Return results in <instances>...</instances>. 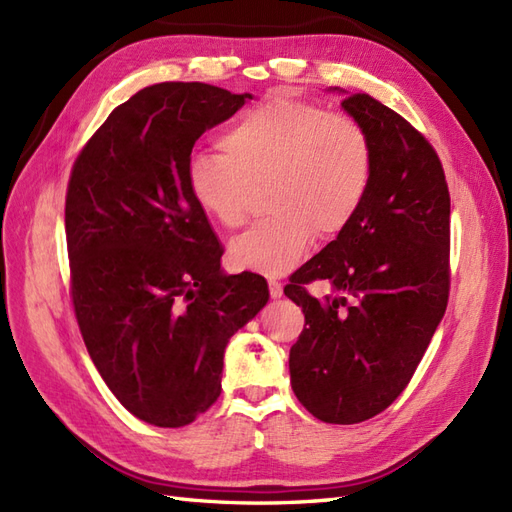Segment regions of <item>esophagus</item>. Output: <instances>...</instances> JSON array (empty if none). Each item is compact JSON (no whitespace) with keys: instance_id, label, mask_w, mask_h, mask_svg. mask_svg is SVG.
<instances>
[{"instance_id":"1","label":"esophagus","mask_w":512,"mask_h":512,"mask_svg":"<svg viewBox=\"0 0 512 512\" xmlns=\"http://www.w3.org/2000/svg\"><path fill=\"white\" fill-rule=\"evenodd\" d=\"M268 287H270V296L272 298H281L283 296V283L281 281H270Z\"/></svg>"}]
</instances>
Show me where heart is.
<instances>
[{
	"label": "heart",
	"mask_w": 512,
	"mask_h": 512,
	"mask_svg": "<svg viewBox=\"0 0 512 512\" xmlns=\"http://www.w3.org/2000/svg\"><path fill=\"white\" fill-rule=\"evenodd\" d=\"M220 153L188 160L196 207L220 227L246 220L248 186L266 188V220L231 242L235 268L283 277L305 259L313 235L344 233L368 196L374 147L365 127L313 101L266 97L218 136Z\"/></svg>",
	"instance_id": "b5f03b06"
}]
</instances>
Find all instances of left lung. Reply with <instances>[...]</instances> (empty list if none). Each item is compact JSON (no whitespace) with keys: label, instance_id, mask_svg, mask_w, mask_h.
<instances>
[{"label":"left lung","instance_id":"8db88e82","mask_svg":"<svg viewBox=\"0 0 512 512\" xmlns=\"http://www.w3.org/2000/svg\"><path fill=\"white\" fill-rule=\"evenodd\" d=\"M342 108L370 134V190L348 229L283 292L307 326L290 350L296 398L326 424H359L409 385L445 313L450 192L435 149L400 114L361 93ZM311 280H329L336 296L309 297Z\"/></svg>","mask_w":512,"mask_h":512}]
</instances>
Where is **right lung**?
I'll return each mask as SVG.
<instances>
[{
    "label": "right lung",
    "instance_id": "obj_1",
    "mask_svg": "<svg viewBox=\"0 0 512 512\" xmlns=\"http://www.w3.org/2000/svg\"><path fill=\"white\" fill-rule=\"evenodd\" d=\"M251 93L164 82L114 108L77 155L64 227L88 355L110 391L160 428L194 422L220 396L231 335L266 307L255 272L227 274L188 160Z\"/></svg>",
    "mask_w": 512,
    "mask_h": 512
}]
</instances>
